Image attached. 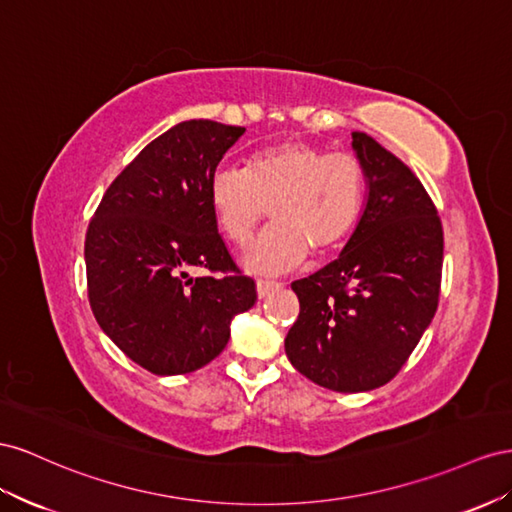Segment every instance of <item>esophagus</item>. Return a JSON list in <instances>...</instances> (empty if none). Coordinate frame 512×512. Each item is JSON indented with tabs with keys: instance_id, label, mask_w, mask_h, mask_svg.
I'll return each instance as SVG.
<instances>
[{
	"instance_id": "obj_1",
	"label": "esophagus",
	"mask_w": 512,
	"mask_h": 512,
	"mask_svg": "<svg viewBox=\"0 0 512 512\" xmlns=\"http://www.w3.org/2000/svg\"><path fill=\"white\" fill-rule=\"evenodd\" d=\"M279 287H281V283L268 281V279H259V281H257V294H259V298H264V296L270 294V291L279 289Z\"/></svg>"
}]
</instances>
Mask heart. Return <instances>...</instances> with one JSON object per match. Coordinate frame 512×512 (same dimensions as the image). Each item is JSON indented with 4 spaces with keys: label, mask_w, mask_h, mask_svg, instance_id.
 Wrapping results in <instances>:
<instances>
[{
    "label": "heart",
    "mask_w": 512,
    "mask_h": 512,
    "mask_svg": "<svg viewBox=\"0 0 512 512\" xmlns=\"http://www.w3.org/2000/svg\"><path fill=\"white\" fill-rule=\"evenodd\" d=\"M367 197V169L347 152H328L306 141L255 150L244 169H218L210 180V206L218 227L246 246L266 218L274 223L248 248L257 272H285L311 251L326 257L352 236Z\"/></svg>",
    "instance_id": "heart-1"
}]
</instances>
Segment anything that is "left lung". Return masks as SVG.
Here are the masks:
<instances>
[{
  "mask_svg": "<svg viewBox=\"0 0 512 512\" xmlns=\"http://www.w3.org/2000/svg\"><path fill=\"white\" fill-rule=\"evenodd\" d=\"M369 199L339 259L291 283L300 313L289 362L334 392L388 384L440 302L444 231L416 173L367 133H352Z\"/></svg>",
  "mask_w": 512,
  "mask_h": 512,
  "instance_id": "obj_1",
  "label": "left lung"
}]
</instances>
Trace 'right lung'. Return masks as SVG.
Listing matches in <instances>:
<instances>
[{
    "label": "right lung",
    "instance_id": "add662e5",
    "mask_svg": "<svg viewBox=\"0 0 512 512\" xmlns=\"http://www.w3.org/2000/svg\"><path fill=\"white\" fill-rule=\"evenodd\" d=\"M242 133L212 120L169 128L111 182L87 227L92 313L154 375L206 367L225 349L231 317L257 300L210 206L212 175Z\"/></svg>",
    "mask_w": 512,
    "mask_h": 512
}]
</instances>
